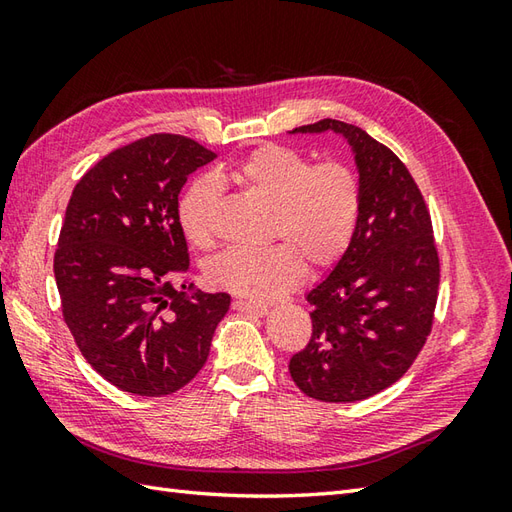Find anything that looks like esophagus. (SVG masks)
Listing matches in <instances>:
<instances>
[{
    "instance_id": "1",
    "label": "esophagus",
    "mask_w": 512,
    "mask_h": 512,
    "mask_svg": "<svg viewBox=\"0 0 512 512\" xmlns=\"http://www.w3.org/2000/svg\"><path fill=\"white\" fill-rule=\"evenodd\" d=\"M233 310L246 312V314H255V317H264V314L268 312V306H264V303H255V301L235 299V301H233Z\"/></svg>"
}]
</instances>
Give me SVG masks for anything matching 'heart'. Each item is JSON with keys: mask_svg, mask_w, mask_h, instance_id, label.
Wrapping results in <instances>:
<instances>
[{"mask_svg": "<svg viewBox=\"0 0 512 512\" xmlns=\"http://www.w3.org/2000/svg\"><path fill=\"white\" fill-rule=\"evenodd\" d=\"M239 189L270 204L266 248H228L206 264V279L253 301H270L295 290L312 270L336 266L350 250L363 211L358 173L341 160L314 165L288 145H262L228 169ZM222 189L198 178L182 193L178 220L195 248L217 242L215 217Z\"/></svg>", "mask_w": 512, "mask_h": 512, "instance_id": "1", "label": "heart"}]
</instances>
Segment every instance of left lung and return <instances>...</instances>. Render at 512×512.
<instances>
[{
	"label": "left lung",
	"mask_w": 512,
	"mask_h": 512,
	"mask_svg": "<svg viewBox=\"0 0 512 512\" xmlns=\"http://www.w3.org/2000/svg\"><path fill=\"white\" fill-rule=\"evenodd\" d=\"M325 129L343 134L354 149L363 211L350 250L308 292L312 336L288 369L310 398L356 402L405 376L427 343L440 257L429 206L394 151L332 118L295 132Z\"/></svg>",
	"instance_id": "8db88e82"
}]
</instances>
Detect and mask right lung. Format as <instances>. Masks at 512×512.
Segmentation results:
<instances>
[{
	"label": "right lung",
	"mask_w": 512,
	"mask_h": 512,
	"mask_svg": "<svg viewBox=\"0 0 512 512\" xmlns=\"http://www.w3.org/2000/svg\"><path fill=\"white\" fill-rule=\"evenodd\" d=\"M213 158L180 134L138 138L85 171L65 209L54 253L63 321L85 361L129 394L187 385L231 306L226 292L176 288L189 268L178 195Z\"/></svg>",
	"instance_id": "obj_1"
}]
</instances>
